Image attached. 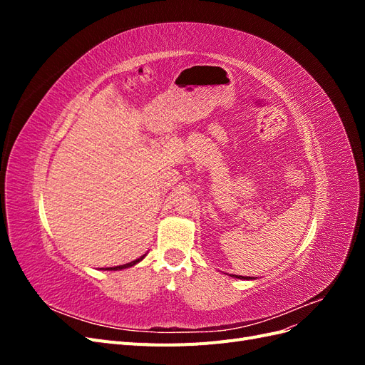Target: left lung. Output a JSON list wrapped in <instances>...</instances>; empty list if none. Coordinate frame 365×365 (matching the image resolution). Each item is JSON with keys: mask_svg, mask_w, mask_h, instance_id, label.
<instances>
[{"mask_svg": "<svg viewBox=\"0 0 365 365\" xmlns=\"http://www.w3.org/2000/svg\"><path fill=\"white\" fill-rule=\"evenodd\" d=\"M231 277H236V279H244V280H250L251 277H244V275H231Z\"/></svg>", "mask_w": 365, "mask_h": 365, "instance_id": "8db88e82", "label": "left lung"}]
</instances>
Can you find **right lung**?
I'll return each instance as SVG.
<instances>
[{"label":"right lung","instance_id":"add662e5","mask_svg":"<svg viewBox=\"0 0 365 365\" xmlns=\"http://www.w3.org/2000/svg\"><path fill=\"white\" fill-rule=\"evenodd\" d=\"M146 256V254H145ZM145 256H141L140 259H135V260H132L130 263H126V264H120V267H113V268H106V269H109V271H118V269H125V268H129V267H134V264H137L138 262H141L143 259H145Z\"/></svg>","mask_w":365,"mask_h":365}]
</instances>
